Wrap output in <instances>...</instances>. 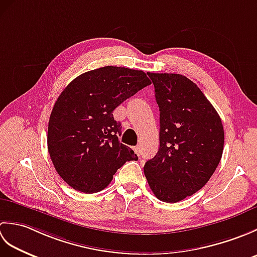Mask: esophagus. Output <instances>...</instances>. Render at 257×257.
I'll return each mask as SVG.
<instances>
[{
  "label": "esophagus",
  "instance_id": "1",
  "mask_svg": "<svg viewBox=\"0 0 257 257\" xmlns=\"http://www.w3.org/2000/svg\"><path fill=\"white\" fill-rule=\"evenodd\" d=\"M134 150H135V152L136 154H137L138 156H140V154H141V149H140V146H136L135 148H134Z\"/></svg>",
  "mask_w": 257,
  "mask_h": 257
}]
</instances>
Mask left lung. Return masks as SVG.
Listing matches in <instances>:
<instances>
[{"mask_svg":"<svg viewBox=\"0 0 257 257\" xmlns=\"http://www.w3.org/2000/svg\"><path fill=\"white\" fill-rule=\"evenodd\" d=\"M160 111V147L145 176L158 199L176 203L209 181L222 158L219 113L193 81L179 74L147 73Z\"/></svg>","mask_w":257,"mask_h":257,"instance_id":"8db88e82","label":"left lung"}]
</instances>
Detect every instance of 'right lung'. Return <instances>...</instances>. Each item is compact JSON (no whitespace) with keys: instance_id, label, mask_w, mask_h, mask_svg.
<instances>
[{"instance_id":"obj_1","label":"right lung","mask_w":257,"mask_h":257,"mask_svg":"<svg viewBox=\"0 0 257 257\" xmlns=\"http://www.w3.org/2000/svg\"><path fill=\"white\" fill-rule=\"evenodd\" d=\"M151 84L143 70L105 66L79 75L59 95L48 121V154L69 187L84 193L107 188L127 161L138 160L120 144L112 111Z\"/></svg>"}]
</instances>
